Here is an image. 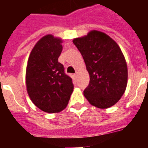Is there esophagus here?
Here are the masks:
<instances>
[{
    "mask_svg": "<svg viewBox=\"0 0 148 148\" xmlns=\"http://www.w3.org/2000/svg\"><path fill=\"white\" fill-rule=\"evenodd\" d=\"M75 77H78V72H76V73H75Z\"/></svg>",
    "mask_w": 148,
    "mask_h": 148,
    "instance_id": "esophagus-1",
    "label": "esophagus"
}]
</instances>
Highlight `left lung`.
<instances>
[{
    "label": "left lung",
    "mask_w": 148,
    "mask_h": 148,
    "mask_svg": "<svg viewBox=\"0 0 148 148\" xmlns=\"http://www.w3.org/2000/svg\"><path fill=\"white\" fill-rule=\"evenodd\" d=\"M85 62L90 84L84 95L90 104L101 109L118 102L127 84V66L119 46L109 35L92 30L73 40Z\"/></svg>",
    "instance_id": "8db88e82"
}]
</instances>
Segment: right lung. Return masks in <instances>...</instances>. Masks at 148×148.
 <instances>
[{
    "instance_id": "obj_1",
    "label": "right lung",
    "mask_w": 148,
    "mask_h": 148,
    "mask_svg": "<svg viewBox=\"0 0 148 148\" xmlns=\"http://www.w3.org/2000/svg\"><path fill=\"white\" fill-rule=\"evenodd\" d=\"M62 39L47 35L34 46L27 61L26 85L30 99L49 113H59L67 106L73 91V81L58 61Z\"/></svg>"
}]
</instances>
